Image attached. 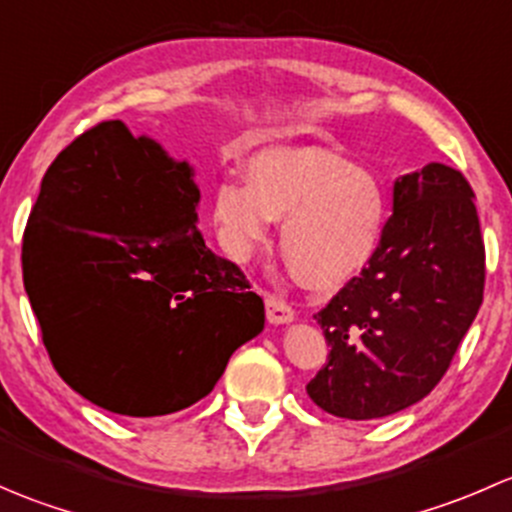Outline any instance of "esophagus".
<instances>
[{"label": "esophagus", "mask_w": 512, "mask_h": 512, "mask_svg": "<svg viewBox=\"0 0 512 512\" xmlns=\"http://www.w3.org/2000/svg\"><path fill=\"white\" fill-rule=\"evenodd\" d=\"M265 307H267V319H270V324H287L294 319V309L289 307L285 299L275 297V294H267Z\"/></svg>", "instance_id": "1"}]
</instances>
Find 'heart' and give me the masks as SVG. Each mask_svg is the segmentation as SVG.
<instances>
[{"label":"heart","mask_w":512,"mask_h":512,"mask_svg":"<svg viewBox=\"0 0 512 512\" xmlns=\"http://www.w3.org/2000/svg\"><path fill=\"white\" fill-rule=\"evenodd\" d=\"M250 183L223 178L210 215L220 245L247 260L282 220V250L309 287L332 289L359 277L381 247L386 195L369 170L319 146L265 148L250 158Z\"/></svg>","instance_id":"heart-1"}]
</instances>
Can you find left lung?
Segmentation results:
<instances>
[{
  "label": "left lung",
  "mask_w": 512,
  "mask_h": 512,
  "mask_svg": "<svg viewBox=\"0 0 512 512\" xmlns=\"http://www.w3.org/2000/svg\"><path fill=\"white\" fill-rule=\"evenodd\" d=\"M473 198L461 170L443 163L396 178L376 257L314 314L329 347L307 384L319 409L349 421L384 418L443 379L483 304Z\"/></svg>",
  "instance_id": "obj_1"
}]
</instances>
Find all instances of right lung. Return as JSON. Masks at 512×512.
<instances>
[{"mask_svg":"<svg viewBox=\"0 0 512 512\" xmlns=\"http://www.w3.org/2000/svg\"><path fill=\"white\" fill-rule=\"evenodd\" d=\"M193 168L103 121L56 156L22 242L24 289L61 379L111 414L208 396L265 327L235 262L205 247Z\"/></svg>","mask_w":512,"mask_h":512,"instance_id":"obj_1","label":"right lung"}]
</instances>
